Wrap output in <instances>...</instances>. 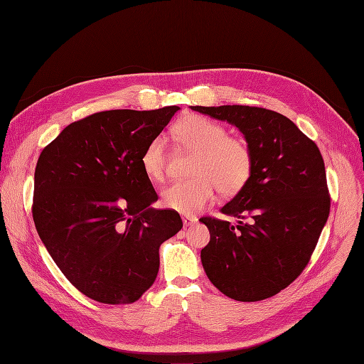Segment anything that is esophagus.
<instances>
[{
	"instance_id": "34e87169",
	"label": "esophagus",
	"mask_w": 364,
	"mask_h": 364,
	"mask_svg": "<svg viewBox=\"0 0 364 364\" xmlns=\"http://www.w3.org/2000/svg\"><path fill=\"white\" fill-rule=\"evenodd\" d=\"M198 223V218L195 217V215H184L183 217V224H184V227H192V225H195Z\"/></svg>"
}]
</instances>
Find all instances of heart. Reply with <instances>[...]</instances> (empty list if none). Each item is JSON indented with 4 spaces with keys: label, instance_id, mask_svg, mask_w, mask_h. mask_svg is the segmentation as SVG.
Segmentation results:
<instances>
[{
    "label": "heart",
    "instance_id": "heart-1",
    "mask_svg": "<svg viewBox=\"0 0 364 364\" xmlns=\"http://www.w3.org/2000/svg\"><path fill=\"white\" fill-rule=\"evenodd\" d=\"M184 149L195 151L190 177L168 184L162 190V203L181 214H195L214 199L215 188L221 195H235L250 180L254 155L246 140L228 136L227 128L205 117L192 114L172 129ZM168 161L166 140L153 137L141 153V168L151 180L165 177Z\"/></svg>",
    "mask_w": 364,
    "mask_h": 364
}]
</instances>
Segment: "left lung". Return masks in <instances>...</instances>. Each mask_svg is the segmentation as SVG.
I'll list each match as a JSON object with an SVG mask.
<instances>
[{
    "instance_id": "1",
    "label": "left lung",
    "mask_w": 364,
    "mask_h": 364,
    "mask_svg": "<svg viewBox=\"0 0 364 364\" xmlns=\"http://www.w3.org/2000/svg\"><path fill=\"white\" fill-rule=\"evenodd\" d=\"M236 125L251 146L252 174L221 208L237 225L202 217L211 240L200 252L208 279L225 296L254 302L279 294L310 262L331 211L317 144L283 114L255 106H192Z\"/></svg>"
}]
</instances>
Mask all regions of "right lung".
<instances>
[{"mask_svg": "<svg viewBox=\"0 0 364 364\" xmlns=\"http://www.w3.org/2000/svg\"><path fill=\"white\" fill-rule=\"evenodd\" d=\"M178 106L117 109L68 125L35 168L32 217L66 279L102 304L136 302L159 272V247L183 221L156 209L141 153Z\"/></svg>", "mask_w": 364, "mask_h": 364, "instance_id": "right-lung-1", "label": "right lung"}]
</instances>
